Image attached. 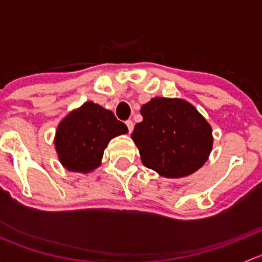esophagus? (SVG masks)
Listing matches in <instances>:
<instances>
[{
  "label": "esophagus",
  "instance_id": "esophagus-1",
  "mask_svg": "<svg viewBox=\"0 0 262 262\" xmlns=\"http://www.w3.org/2000/svg\"><path fill=\"white\" fill-rule=\"evenodd\" d=\"M125 124H126V128H128L129 133H132V132H133V128H134V123L132 120H126Z\"/></svg>",
  "mask_w": 262,
  "mask_h": 262
}]
</instances>
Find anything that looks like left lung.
<instances>
[{"mask_svg": "<svg viewBox=\"0 0 262 262\" xmlns=\"http://www.w3.org/2000/svg\"><path fill=\"white\" fill-rule=\"evenodd\" d=\"M143 120L132 138L146 167L161 176L184 178L204 165L212 150V128L192 105L155 97L141 109Z\"/></svg>", "mask_w": 262, "mask_h": 262, "instance_id": "obj_1", "label": "left lung"}]
</instances>
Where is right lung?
I'll return each mask as SVG.
<instances>
[{
	"label": "right lung",
	"instance_id": "add662e5",
	"mask_svg": "<svg viewBox=\"0 0 262 262\" xmlns=\"http://www.w3.org/2000/svg\"><path fill=\"white\" fill-rule=\"evenodd\" d=\"M126 132L125 124L119 121L113 112L90 101L60 121L55 149L67 170L89 172L100 165L110 139Z\"/></svg>",
	"mask_w": 262,
	"mask_h": 262
}]
</instances>
